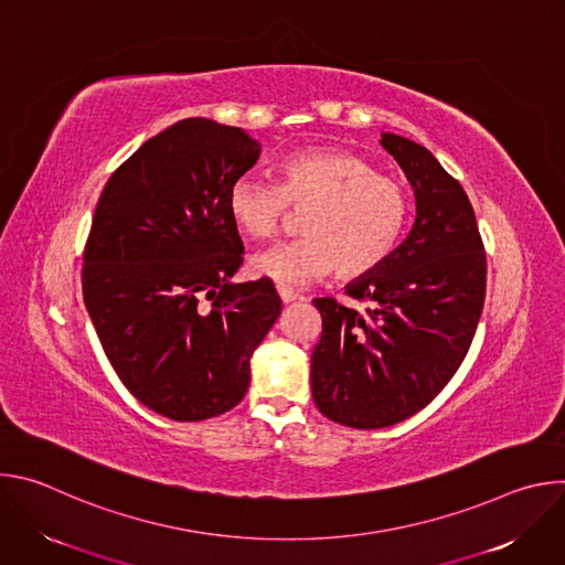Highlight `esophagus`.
<instances>
[{
    "label": "esophagus",
    "instance_id": "34e87169",
    "mask_svg": "<svg viewBox=\"0 0 565 565\" xmlns=\"http://www.w3.org/2000/svg\"><path fill=\"white\" fill-rule=\"evenodd\" d=\"M277 292H279V297H281V301L284 303H290V301H295L299 295L292 290V288H288V286H277Z\"/></svg>",
    "mask_w": 565,
    "mask_h": 565
}]
</instances>
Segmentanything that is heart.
<instances>
[{
	"label": "heart",
	"instance_id": "heart-1",
	"mask_svg": "<svg viewBox=\"0 0 565 565\" xmlns=\"http://www.w3.org/2000/svg\"><path fill=\"white\" fill-rule=\"evenodd\" d=\"M279 183L253 177L227 190V214L250 238H273L292 210H306L303 236L253 257V273L279 284H306L338 270L358 279L395 250L409 218L405 188L347 149H303L277 163Z\"/></svg>",
	"mask_w": 565,
	"mask_h": 565
}]
</instances>
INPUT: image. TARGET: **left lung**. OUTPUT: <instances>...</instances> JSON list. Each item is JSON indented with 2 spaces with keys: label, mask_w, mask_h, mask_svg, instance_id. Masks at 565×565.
Returning a JSON list of instances; mask_svg holds the SVG:
<instances>
[{
  "label": "left lung",
  "mask_w": 565,
  "mask_h": 565,
  "mask_svg": "<svg viewBox=\"0 0 565 565\" xmlns=\"http://www.w3.org/2000/svg\"><path fill=\"white\" fill-rule=\"evenodd\" d=\"M382 147L416 194L409 236L347 286L364 310L324 297L310 355L317 409L353 429H382L425 409L462 364L486 301L488 259L462 185L436 156L395 134Z\"/></svg>",
  "instance_id": "left-lung-1"
}]
</instances>
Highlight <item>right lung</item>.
Segmentation results:
<instances>
[{"label": "right lung", "mask_w": 565, "mask_h": 565, "mask_svg": "<svg viewBox=\"0 0 565 565\" xmlns=\"http://www.w3.org/2000/svg\"><path fill=\"white\" fill-rule=\"evenodd\" d=\"M259 153L244 129L188 118L134 151L100 194L85 306L120 382L170 420L236 407L250 358L281 312L270 279L230 281L244 244L227 190Z\"/></svg>", "instance_id": "right-lung-1"}]
</instances>
